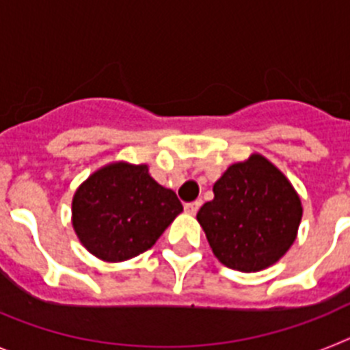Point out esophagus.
<instances>
[{
	"instance_id": "esophagus-1",
	"label": "esophagus",
	"mask_w": 350,
	"mask_h": 350,
	"mask_svg": "<svg viewBox=\"0 0 350 350\" xmlns=\"http://www.w3.org/2000/svg\"><path fill=\"white\" fill-rule=\"evenodd\" d=\"M200 205H202V202H193V203H185V212L191 213V215H194V213L198 212V208H200Z\"/></svg>"
}]
</instances>
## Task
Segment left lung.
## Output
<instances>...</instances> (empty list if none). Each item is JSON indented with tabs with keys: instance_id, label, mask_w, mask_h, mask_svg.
Wrapping results in <instances>:
<instances>
[{
	"instance_id": "1",
	"label": "left lung",
	"mask_w": 350,
	"mask_h": 350,
	"mask_svg": "<svg viewBox=\"0 0 350 350\" xmlns=\"http://www.w3.org/2000/svg\"><path fill=\"white\" fill-rule=\"evenodd\" d=\"M301 202L286 177L259 154L226 170L213 200L198 212L213 254L238 271H259L293 245Z\"/></svg>"
}]
</instances>
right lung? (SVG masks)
<instances>
[{"label":"right lung","instance_id":"add662e5","mask_svg":"<svg viewBox=\"0 0 350 350\" xmlns=\"http://www.w3.org/2000/svg\"><path fill=\"white\" fill-rule=\"evenodd\" d=\"M71 212L77 237L91 254L124 261L157 242L182 212V203L148 175L145 165L116 163L80 185Z\"/></svg>","mask_w":350,"mask_h":350}]
</instances>
